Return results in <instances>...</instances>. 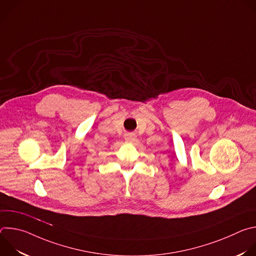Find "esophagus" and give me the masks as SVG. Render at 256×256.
Returning <instances> with one entry per match:
<instances>
[{"label":"esophagus","instance_id":"1","mask_svg":"<svg viewBox=\"0 0 256 256\" xmlns=\"http://www.w3.org/2000/svg\"><path fill=\"white\" fill-rule=\"evenodd\" d=\"M136 136L134 132H128L124 134V140L126 142H132L136 140Z\"/></svg>","mask_w":256,"mask_h":256}]
</instances>
